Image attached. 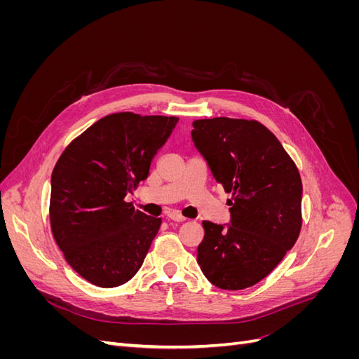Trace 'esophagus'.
<instances>
[{
  "instance_id": "obj_1",
  "label": "esophagus",
  "mask_w": 359,
  "mask_h": 359,
  "mask_svg": "<svg viewBox=\"0 0 359 359\" xmlns=\"http://www.w3.org/2000/svg\"><path fill=\"white\" fill-rule=\"evenodd\" d=\"M168 219H169V220H172V222H177V223H182V222H186V220H187L186 217L180 215L178 212H169V214H168Z\"/></svg>"
}]
</instances>
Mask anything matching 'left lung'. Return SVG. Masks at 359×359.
I'll return each mask as SVG.
<instances>
[{
	"mask_svg": "<svg viewBox=\"0 0 359 359\" xmlns=\"http://www.w3.org/2000/svg\"><path fill=\"white\" fill-rule=\"evenodd\" d=\"M191 139L222 184L231 223L202 222L198 264L214 286L241 290L259 283L297 243L302 182L295 163L257 121L211 118L193 121Z\"/></svg>",
	"mask_w": 359,
	"mask_h": 359,
	"instance_id": "8db88e82",
	"label": "left lung"
}]
</instances>
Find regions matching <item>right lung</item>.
Returning <instances> with one entry per match:
<instances>
[{
  "mask_svg": "<svg viewBox=\"0 0 359 359\" xmlns=\"http://www.w3.org/2000/svg\"><path fill=\"white\" fill-rule=\"evenodd\" d=\"M177 116L107 115L64 149L50 178V229L69 265L90 283L116 287L132 278L161 219L126 196L148 178L151 161Z\"/></svg>",
  "mask_w": 359,
  "mask_h": 359,
  "instance_id": "1",
  "label": "right lung"
}]
</instances>
